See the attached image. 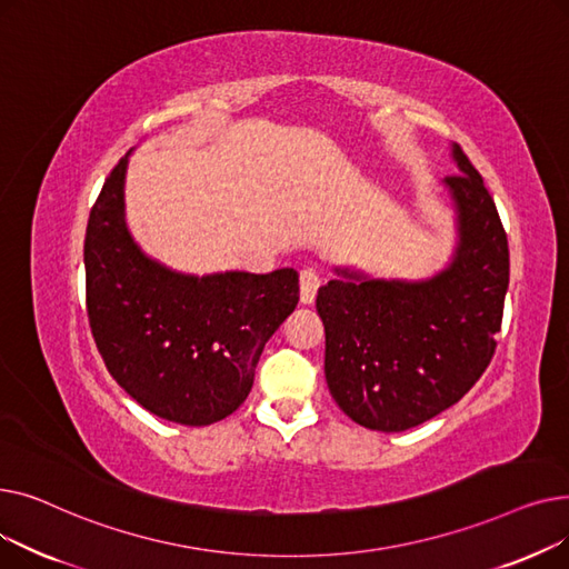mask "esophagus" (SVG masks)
Returning a JSON list of instances; mask_svg holds the SVG:
<instances>
[{"mask_svg": "<svg viewBox=\"0 0 569 569\" xmlns=\"http://www.w3.org/2000/svg\"><path fill=\"white\" fill-rule=\"evenodd\" d=\"M320 288V274L313 267H305L300 272V300L302 305H311L316 300V292Z\"/></svg>", "mask_w": 569, "mask_h": 569, "instance_id": "esophagus-1", "label": "esophagus"}]
</instances>
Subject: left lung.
<instances>
[{
  "label": "left lung",
  "instance_id": "1",
  "mask_svg": "<svg viewBox=\"0 0 569 569\" xmlns=\"http://www.w3.org/2000/svg\"><path fill=\"white\" fill-rule=\"evenodd\" d=\"M445 177L457 223L450 262L429 279L335 267L316 297L325 378L352 422L406 431L455 406L489 367L510 286V251L482 174L452 144Z\"/></svg>",
  "mask_w": 569,
  "mask_h": 569
}]
</instances>
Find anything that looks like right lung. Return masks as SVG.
I'll use <instances>...</instances> for the list:
<instances>
[{
  "mask_svg": "<svg viewBox=\"0 0 569 569\" xmlns=\"http://www.w3.org/2000/svg\"><path fill=\"white\" fill-rule=\"evenodd\" d=\"M129 157L84 234L87 316L110 376L161 420L207 427L244 403L267 339L300 302L292 267L184 274L149 258L124 217Z\"/></svg>",
  "mask_w": 569,
  "mask_h": 569,
  "instance_id": "right-lung-1",
  "label": "right lung"
}]
</instances>
